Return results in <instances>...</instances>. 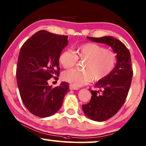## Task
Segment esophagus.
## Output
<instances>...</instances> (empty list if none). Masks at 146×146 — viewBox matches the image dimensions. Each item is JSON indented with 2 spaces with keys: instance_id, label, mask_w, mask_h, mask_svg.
Returning a JSON list of instances; mask_svg holds the SVG:
<instances>
[{
  "instance_id": "obj_1",
  "label": "esophagus",
  "mask_w": 146,
  "mask_h": 146,
  "mask_svg": "<svg viewBox=\"0 0 146 146\" xmlns=\"http://www.w3.org/2000/svg\"><path fill=\"white\" fill-rule=\"evenodd\" d=\"M69 88H70V90H78V88L77 87H75V86L71 85V84L70 85Z\"/></svg>"
}]
</instances>
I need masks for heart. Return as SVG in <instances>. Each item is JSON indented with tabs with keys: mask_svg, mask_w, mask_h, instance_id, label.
Here are the masks:
<instances>
[{
	"mask_svg": "<svg viewBox=\"0 0 146 146\" xmlns=\"http://www.w3.org/2000/svg\"><path fill=\"white\" fill-rule=\"evenodd\" d=\"M85 61L83 71L70 70L64 72L62 78L75 87L88 84L92 81L103 80L113 72L117 63L115 52L94 43H86L78 46L74 52L69 50L61 52L58 57L60 64L65 69L73 68L78 60Z\"/></svg>",
	"mask_w": 146,
	"mask_h": 146,
	"instance_id": "1",
	"label": "heart"
}]
</instances>
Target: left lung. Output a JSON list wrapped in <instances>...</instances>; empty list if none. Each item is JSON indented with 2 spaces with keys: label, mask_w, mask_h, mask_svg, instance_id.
<instances>
[{
  "label": "left lung",
  "mask_w": 146,
  "mask_h": 146,
  "mask_svg": "<svg viewBox=\"0 0 146 146\" xmlns=\"http://www.w3.org/2000/svg\"><path fill=\"white\" fill-rule=\"evenodd\" d=\"M91 41L111 46L117 56V63L111 74L97 82L95 88L90 90L92 98L82 105L86 115L92 120L101 122L116 115L125 102L132 83L133 70L130 51L124 43L111 36L87 37Z\"/></svg>",
  "instance_id": "left-lung-1"
}]
</instances>
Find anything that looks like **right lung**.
<instances>
[{"mask_svg":"<svg viewBox=\"0 0 146 146\" xmlns=\"http://www.w3.org/2000/svg\"><path fill=\"white\" fill-rule=\"evenodd\" d=\"M68 37L41 30L27 39L20 49L16 66L20 95L27 109L39 117L56 113L69 90L65 82L54 88L48 84L51 78L58 80V57L68 45Z\"/></svg>","mask_w":146,"mask_h":146,"instance_id":"add662e5","label":"right lung"}]
</instances>
